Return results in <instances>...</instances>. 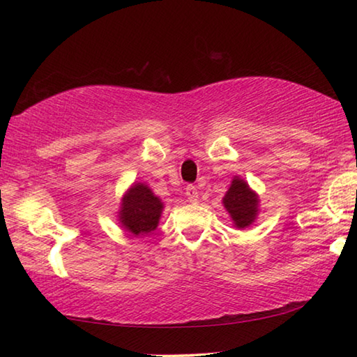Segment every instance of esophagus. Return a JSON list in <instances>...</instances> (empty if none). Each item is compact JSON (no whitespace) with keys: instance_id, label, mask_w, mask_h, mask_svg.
<instances>
[{"instance_id":"1","label":"esophagus","mask_w":357,"mask_h":357,"mask_svg":"<svg viewBox=\"0 0 357 357\" xmlns=\"http://www.w3.org/2000/svg\"><path fill=\"white\" fill-rule=\"evenodd\" d=\"M185 197H187V200H189L190 203H195V202L198 200V190H197V187L192 185V184L187 185V187H185Z\"/></svg>"}]
</instances>
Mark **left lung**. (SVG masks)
Wrapping results in <instances>:
<instances>
[{
	"mask_svg": "<svg viewBox=\"0 0 357 357\" xmlns=\"http://www.w3.org/2000/svg\"><path fill=\"white\" fill-rule=\"evenodd\" d=\"M223 206L228 211L229 217L236 228H247L255 222L258 215V195L249 184L239 176H234L231 185L223 197Z\"/></svg>",
	"mask_w": 357,
	"mask_h": 357,
	"instance_id": "1",
	"label": "left lung"
}]
</instances>
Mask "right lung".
I'll list each match as a JSON object with an SVG mask.
<instances>
[{
	"label": "right lung",
	"instance_id": "1",
	"mask_svg": "<svg viewBox=\"0 0 357 357\" xmlns=\"http://www.w3.org/2000/svg\"><path fill=\"white\" fill-rule=\"evenodd\" d=\"M162 209L164 203L160 198L155 197L148 185L135 183L121 202L119 223L134 236H144L159 225Z\"/></svg>",
	"mask_w": 357,
	"mask_h": 357
}]
</instances>
